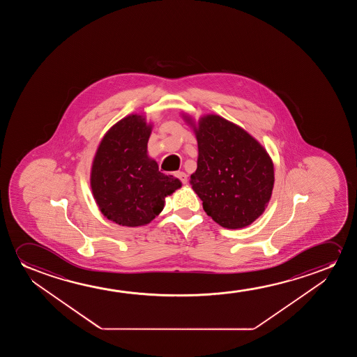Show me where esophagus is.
<instances>
[{"instance_id":"1","label":"esophagus","mask_w":357,"mask_h":357,"mask_svg":"<svg viewBox=\"0 0 357 357\" xmlns=\"http://www.w3.org/2000/svg\"><path fill=\"white\" fill-rule=\"evenodd\" d=\"M176 178H179V179H181L183 184H186V183H188V176H186L184 172H176Z\"/></svg>"}]
</instances>
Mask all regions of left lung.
<instances>
[{"label": "left lung", "instance_id": "8db88e82", "mask_svg": "<svg viewBox=\"0 0 357 357\" xmlns=\"http://www.w3.org/2000/svg\"><path fill=\"white\" fill-rule=\"evenodd\" d=\"M195 134L199 157L190 184L204 210L228 229L248 227L272 195L271 157L243 128L215 114L201 118Z\"/></svg>", "mask_w": 357, "mask_h": 357}]
</instances>
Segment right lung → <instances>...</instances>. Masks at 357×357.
I'll use <instances>...</instances> for the list:
<instances>
[{
	"label": "right lung",
	"instance_id": "add662e5",
	"mask_svg": "<svg viewBox=\"0 0 357 357\" xmlns=\"http://www.w3.org/2000/svg\"><path fill=\"white\" fill-rule=\"evenodd\" d=\"M150 134L151 126L142 116L123 118L106 132L93 158V197L102 215L117 225H149L163 210L165 197L181 186L147 156Z\"/></svg>",
	"mask_w": 357,
	"mask_h": 357
}]
</instances>
